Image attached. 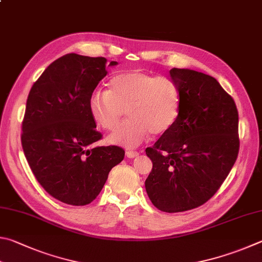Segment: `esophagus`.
Segmentation results:
<instances>
[{"label": "esophagus", "instance_id": "34e87169", "mask_svg": "<svg viewBox=\"0 0 262 262\" xmlns=\"http://www.w3.org/2000/svg\"><path fill=\"white\" fill-rule=\"evenodd\" d=\"M138 157H139L138 152H134V150H128V152H126V158H128V159H135Z\"/></svg>", "mask_w": 262, "mask_h": 262}]
</instances>
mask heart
<instances>
[{
	"mask_svg": "<svg viewBox=\"0 0 262 262\" xmlns=\"http://www.w3.org/2000/svg\"><path fill=\"white\" fill-rule=\"evenodd\" d=\"M180 107L175 81L140 70L114 76L108 91L93 92L87 102L92 119L103 130H114L126 109L128 118L107 137V143L127 149L138 147L150 135L167 134L175 125Z\"/></svg>",
	"mask_w": 262,
	"mask_h": 262,
	"instance_id": "heart-1",
	"label": "heart"
}]
</instances>
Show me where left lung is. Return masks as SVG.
I'll use <instances>...</instances> for the list:
<instances>
[{"label": "left lung", "instance_id": "obj_1", "mask_svg": "<svg viewBox=\"0 0 262 262\" xmlns=\"http://www.w3.org/2000/svg\"><path fill=\"white\" fill-rule=\"evenodd\" d=\"M181 93L178 118L146 154L153 163L145 182L158 209L178 213L204 205L230 172L239 150L233 99L212 76L169 71Z\"/></svg>", "mask_w": 262, "mask_h": 262}]
</instances>
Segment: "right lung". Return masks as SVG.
Returning a JSON list of instances; mask_svg holds the SVG:
<instances>
[{"mask_svg": "<svg viewBox=\"0 0 262 262\" xmlns=\"http://www.w3.org/2000/svg\"><path fill=\"white\" fill-rule=\"evenodd\" d=\"M117 64L112 61L108 67ZM105 67L104 57L67 54L47 67L27 98L24 154L40 185L64 204H91L112 168L124 159V149L117 146L91 147L102 136L87 102L107 76Z\"/></svg>", "mask_w": 262, "mask_h": 262, "instance_id": "1", "label": "right lung"}]
</instances>
